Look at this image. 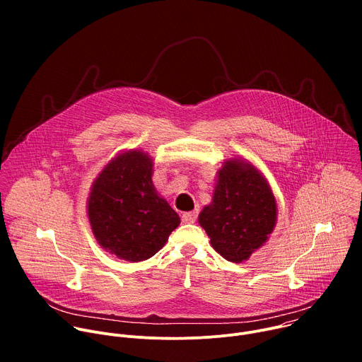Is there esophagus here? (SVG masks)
I'll list each match as a JSON object with an SVG mask.
<instances>
[{
  "instance_id": "34e87169",
  "label": "esophagus",
  "mask_w": 362,
  "mask_h": 362,
  "mask_svg": "<svg viewBox=\"0 0 362 362\" xmlns=\"http://www.w3.org/2000/svg\"><path fill=\"white\" fill-rule=\"evenodd\" d=\"M197 211H192V212H185V214H182V221L185 222V223H193V222H196V219H197Z\"/></svg>"
}]
</instances>
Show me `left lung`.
<instances>
[{
	"label": "left lung",
	"mask_w": 362,
	"mask_h": 362,
	"mask_svg": "<svg viewBox=\"0 0 362 362\" xmlns=\"http://www.w3.org/2000/svg\"><path fill=\"white\" fill-rule=\"evenodd\" d=\"M199 223L214 249L226 261L240 264L261 247L276 223V202L265 177L240 159L225 162L218 172L214 200Z\"/></svg>",
	"instance_id": "obj_1"
}]
</instances>
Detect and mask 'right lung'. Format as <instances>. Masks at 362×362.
Instances as JSON below:
<instances>
[{"label": "right lung", "instance_id": "right-lung-1", "mask_svg": "<svg viewBox=\"0 0 362 362\" xmlns=\"http://www.w3.org/2000/svg\"><path fill=\"white\" fill-rule=\"evenodd\" d=\"M153 162L141 150L115 158L94 180L87 214L100 246L141 262L158 253L180 218L151 182Z\"/></svg>", "mask_w": 362, "mask_h": 362}]
</instances>
